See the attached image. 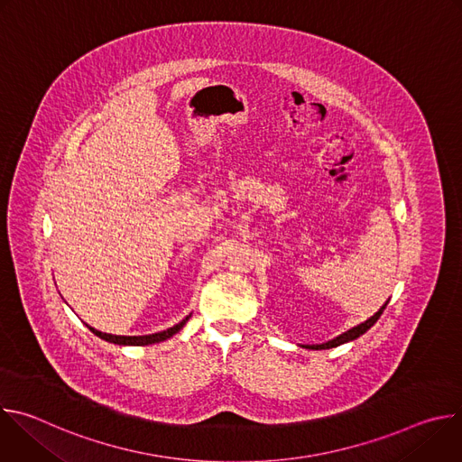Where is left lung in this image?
<instances>
[{
    "mask_svg": "<svg viewBox=\"0 0 462 462\" xmlns=\"http://www.w3.org/2000/svg\"><path fill=\"white\" fill-rule=\"evenodd\" d=\"M385 305H387V301L378 309V312H374L369 319H365L364 323H360V325H356V327H353V328H349V331H346L344 335H340V337H337L335 340H328V342H325V344H318V346H301V347H305V349H331V347H338V346H342V344H346V342H353V340H356L358 337H362L365 331H369V328L376 323V319L382 316V312H383V309H385Z\"/></svg>",
    "mask_w": 462,
    "mask_h": 462,
    "instance_id": "left-lung-1",
    "label": "left lung"
}]
</instances>
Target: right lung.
<instances>
[{
    "label": "right lung",
    "instance_id": "obj_1",
    "mask_svg": "<svg viewBox=\"0 0 462 462\" xmlns=\"http://www.w3.org/2000/svg\"><path fill=\"white\" fill-rule=\"evenodd\" d=\"M191 316V314H189ZM186 316L182 321H179L177 325L166 328V331H161V333H155V335H144V337H118V335H107V333H102V331H97V328L89 327V331L93 335H97L98 338L109 342V344H116V346H150V344H159V342H164L168 338H171L175 333H179L180 328L186 325L188 318Z\"/></svg>",
    "mask_w": 462,
    "mask_h": 462
}]
</instances>
